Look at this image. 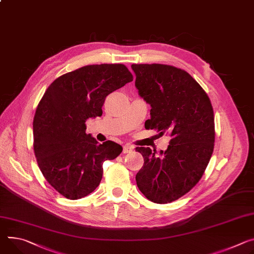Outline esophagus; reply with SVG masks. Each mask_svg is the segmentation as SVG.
<instances>
[{
    "instance_id": "esophagus-1",
    "label": "esophagus",
    "mask_w": 254,
    "mask_h": 254,
    "mask_svg": "<svg viewBox=\"0 0 254 254\" xmlns=\"http://www.w3.org/2000/svg\"><path fill=\"white\" fill-rule=\"evenodd\" d=\"M133 150V146L129 145V144H127L124 146V153L127 154V153H130L131 151Z\"/></svg>"
}]
</instances>
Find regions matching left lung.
<instances>
[{
    "mask_svg": "<svg viewBox=\"0 0 254 254\" xmlns=\"http://www.w3.org/2000/svg\"><path fill=\"white\" fill-rule=\"evenodd\" d=\"M139 95L151 105L145 127L170 133L161 156L137 147L144 165L135 175L142 193L168 203L189 192L201 178L214 151V110L209 96L186 71L160 64H131Z\"/></svg>",
    "mask_w": 254,
    "mask_h": 254,
    "instance_id": "obj_1",
    "label": "left lung"
}]
</instances>
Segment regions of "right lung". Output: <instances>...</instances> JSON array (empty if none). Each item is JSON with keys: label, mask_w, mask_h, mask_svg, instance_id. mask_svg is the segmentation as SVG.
<instances>
[{"label": "right lung", "mask_w": 254, "mask_h": 254, "mask_svg": "<svg viewBox=\"0 0 254 254\" xmlns=\"http://www.w3.org/2000/svg\"><path fill=\"white\" fill-rule=\"evenodd\" d=\"M132 79L125 64H91L59 77L45 91L33 120L34 153L45 179L64 197L94 191L104 161L122 153L112 141L98 144L85 123L101 117L106 96Z\"/></svg>", "instance_id": "1"}]
</instances>
